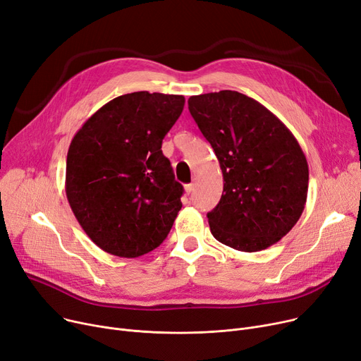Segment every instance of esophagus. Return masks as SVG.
<instances>
[{"mask_svg": "<svg viewBox=\"0 0 361 361\" xmlns=\"http://www.w3.org/2000/svg\"><path fill=\"white\" fill-rule=\"evenodd\" d=\"M194 190H195V183H194V182L185 185V192H186V194H192Z\"/></svg>", "mask_w": 361, "mask_h": 361, "instance_id": "obj_1", "label": "esophagus"}]
</instances>
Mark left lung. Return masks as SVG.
I'll return each instance as SVG.
<instances>
[{
	"label": "left lung",
	"mask_w": 361,
	"mask_h": 361,
	"mask_svg": "<svg viewBox=\"0 0 361 361\" xmlns=\"http://www.w3.org/2000/svg\"><path fill=\"white\" fill-rule=\"evenodd\" d=\"M188 109L223 173L221 198L207 213L213 236L245 252L276 244L307 201L308 164L295 136L259 101L236 91L194 95Z\"/></svg>",
	"instance_id": "8db88e82"
}]
</instances>
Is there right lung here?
<instances>
[{
	"label": "right lung",
	"mask_w": 361,
	"mask_h": 361,
	"mask_svg": "<svg viewBox=\"0 0 361 361\" xmlns=\"http://www.w3.org/2000/svg\"><path fill=\"white\" fill-rule=\"evenodd\" d=\"M183 95L132 92L95 111L76 132L66 163V195L79 225L101 250L144 255L169 235L183 186L161 142Z\"/></svg>",
	"instance_id": "add662e5"
}]
</instances>
